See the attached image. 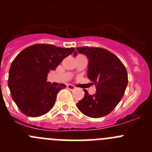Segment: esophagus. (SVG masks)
<instances>
[{"label":"esophagus","instance_id":"34e87169","mask_svg":"<svg viewBox=\"0 0 152 152\" xmlns=\"http://www.w3.org/2000/svg\"><path fill=\"white\" fill-rule=\"evenodd\" d=\"M66 88H67L70 91H73V90H74V89H76V87H75V86H73V85H67V86H66Z\"/></svg>","mask_w":152,"mask_h":152}]
</instances>
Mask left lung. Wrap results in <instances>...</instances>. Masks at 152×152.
I'll return each instance as SVG.
<instances>
[{"mask_svg":"<svg viewBox=\"0 0 152 152\" xmlns=\"http://www.w3.org/2000/svg\"><path fill=\"white\" fill-rule=\"evenodd\" d=\"M76 49L88 57V77L97 88L92 95L84 90L85 97L76 106L88 117L97 118L107 115L124 96L128 83L127 69L116 55L103 48L82 46ZM77 52H74L75 56Z\"/></svg>","mask_w":152,"mask_h":152,"instance_id":"1","label":"left lung"}]
</instances>
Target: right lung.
Returning <instances> with one entry per match:
<instances>
[{
    "label": "right lung",
    "mask_w": 152,
    "mask_h": 152,
    "mask_svg": "<svg viewBox=\"0 0 152 152\" xmlns=\"http://www.w3.org/2000/svg\"><path fill=\"white\" fill-rule=\"evenodd\" d=\"M75 48H61L51 44H35L23 49L12 62L8 86L12 100L22 113L38 117L53 107L56 96L66 87H53L47 81L48 73L71 55Z\"/></svg>",
    "instance_id": "right-lung-1"
}]
</instances>
